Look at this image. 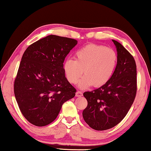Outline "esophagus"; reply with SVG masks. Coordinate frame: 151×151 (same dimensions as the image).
Wrapping results in <instances>:
<instances>
[{
    "mask_svg": "<svg viewBox=\"0 0 151 151\" xmlns=\"http://www.w3.org/2000/svg\"><path fill=\"white\" fill-rule=\"evenodd\" d=\"M76 96H78V97H81V96H83V93H82V92H81V91H78L76 93Z\"/></svg>",
    "mask_w": 151,
    "mask_h": 151,
    "instance_id": "1",
    "label": "esophagus"
}]
</instances>
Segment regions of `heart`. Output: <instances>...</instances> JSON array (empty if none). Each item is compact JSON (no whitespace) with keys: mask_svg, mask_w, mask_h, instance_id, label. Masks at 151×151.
I'll list each match as a JSON object with an SVG mask.
<instances>
[{"mask_svg":"<svg viewBox=\"0 0 151 151\" xmlns=\"http://www.w3.org/2000/svg\"><path fill=\"white\" fill-rule=\"evenodd\" d=\"M117 55L115 51L105 46L89 44L79 48L75 52V60L67 58L63 69L67 81L71 84L79 82L81 88L94 85L101 87L111 80L115 70Z\"/></svg>","mask_w":151,"mask_h":151,"instance_id":"1","label":"heart"}]
</instances>
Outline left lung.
<instances>
[{
    "mask_svg": "<svg viewBox=\"0 0 151 151\" xmlns=\"http://www.w3.org/2000/svg\"><path fill=\"white\" fill-rule=\"evenodd\" d=\"M117 51L113 75L105 85L83 93L88 102L83 116L92 129L104 131L116 126L131 109L137 94V66L121 43L112 40Z\"/></svg>",
    "mask_w": 151,
    "mask_h": 151,
    "instance_id": "left-lung-1",
    "label": "left lung"
}]
</instances>
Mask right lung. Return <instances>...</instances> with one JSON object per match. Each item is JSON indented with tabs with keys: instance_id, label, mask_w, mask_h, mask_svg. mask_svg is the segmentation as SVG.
I'll use <instances>...</instances> for the list:
<instances>
[{
	"instance_id": "1",
	"label": "right lung",
	"mask_w": 151,
	"mask_h": 151,
	"mask_svg": "<svg viewBox=\"0 0 151 151\" xmlns=\"http://www.w3.org/2000/svg\"><path fill=\"white\" fill-rule=\"evenodd\" d=\"M77 40L48 35L24 51L14 84V93L24 118L37 127L57 118L76 89L65 77L63 63Z\"/></svg>"
}]
</instances>
